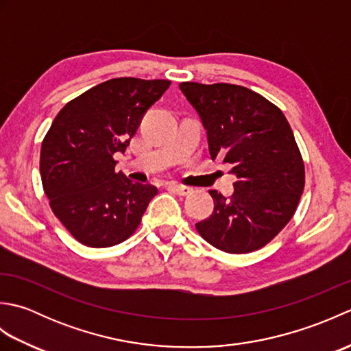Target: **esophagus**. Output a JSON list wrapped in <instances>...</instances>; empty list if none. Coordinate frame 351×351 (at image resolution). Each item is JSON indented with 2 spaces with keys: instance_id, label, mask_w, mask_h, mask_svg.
I'll return each instance as SVG.
<instances>
[{
  "instance_id": "obj_1",
  "label": "esophagus",
  "mask_w": 351,
  "mask_h": 351,
  "mask_svg": "<svg viewBox=\"0 0 351 351\" xmlns=\"http://www.w3.org/2000/svg\"><path fill=\"white\" fill-rule=\"evenodd\" d=\"M170 190H173L176 195H180V196H187L191 193V187H189V185L175 184V182L170 184Z\"/></svg>"
}]
</instances>
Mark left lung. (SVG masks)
I'll return each mask as SVG.
<instances>
[{"label": "left lung", "instance_id": "obj_1", "mask_svg": "<svg viewBox=\"0 0 351 351\" xmlns=\"http://www.w3.org/2000/svg\"><path fill=\"white\" fill-rule=\"evenodd\" d=\"M202 119L211 158L237 176L234 195L210 190L214 211L196 223L215 249L249 253L270 243L293 215L304 189V164L282 111L247 87L181 83Z\"/></svg>", "mask_w": 351, "mask_h": 351}]
</instances>
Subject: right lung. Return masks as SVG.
Listing matches in <instances>:
<instances>
[{
  "label": "right lung",
  "instance_id": "obj_1",
  "mask_svg": "<svg viewBox=\"0 0 351 351\" xmlns=\"http://www.w3.org/2000/svg\"><path fill=\"white\" fill-rule=\"evenodd\" d=\"M169 86V80H108L66 104L52 122L40 149L42 185L52 213L81 244L125 241L158 193L116 171L114 154L126 151Z\"/></svg>",
  "mask_w": 351,
  "mask_h": 351
}]
</instances>
